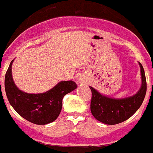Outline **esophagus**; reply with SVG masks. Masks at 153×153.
Returning a JSON list of instances; mask_svg holds the SVG:
<instances>
[{
	"mask_svg": "<svg viewBox=\"0 0 153 153\" xmlns=\"http://www.w3.org/2000/svg\"><path fill=\"white\" fill-rule=\"evenodd\" d=\"M77 80H78V82L79 83H82L83 82V79L82 77H78V79H77Z\"/></svg>",
	"mask_w": 153,
	"mask_h": 153,
	"instance_id": "1",
	"label": "esophagus"
}]
</instances>
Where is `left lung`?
Here are the masks:
<instances>
[{
	"label": "left lung",
	"mask_w": 153,
	"mask_h": 153,
	"mask_svg": "<svg viewBox=\"0 0 153 153\" xmlns=\"http://www.w3.org/2000/svg\"><path fill=\"white\" fill-rule=\"evenodd\" d=\"M142 85L134 96L124 99H113L100 94L89 86L92 91L90 110L96 120L106 124H117L125 121L139 109L146 96L147 84L142 64L139 63Z\"/></svg>",
	"instance_id": "obj_1"
}]
</instances>
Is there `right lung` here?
I'll list each match as a JSON object with an SVG mask.
<instances>
[{
    "label": "right lung",
    "instance_id": "obj_1",
    "mask_svg": "<svg viewBox=\"0 0 153 153\" xmlns=\"http://www.w3.org/2000/svg\"><path fill=\"white\" fill-rule=\"evenodd\" d=\"M13 61L4 79L5 92L10 104L20 116L31 123L43 125L54 121L62 109L64 96L77 88L76 83L62 81L44 93H26L19 89L14 82L11 74Z\"/></svg>",
    "mask_w": 153,
    "mask_h": 153
}]
</instances>
